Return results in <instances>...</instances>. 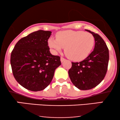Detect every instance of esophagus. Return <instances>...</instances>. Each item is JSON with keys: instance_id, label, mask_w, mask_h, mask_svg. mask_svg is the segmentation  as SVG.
I'll list each match as a JSON object with an SVG mask.
<instances>
[{"instance_id": "34e87169", "label": "esophagus", "mask_w": 120, "mask_h": 120, "mask_svg": "<svg viewBox=\"0 0 120 120\" xmlns=\"http://www.w3.org/2000/svg\"><path fill=\"white\" fill-rule=\"evenodd\" d=\"M60 60H61V63H63V62H64L65 60V59L63 58V57H61V58H60Z\"/></svg>"}]
</instances>
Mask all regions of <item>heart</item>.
<instances>
[{"instance_id":"b5f03b06","label":"heart","mask_w":120,"mask_h":120,"mask_svg":"<svg viewBox=\"0 0 120 120\" xmlns=\"http://www.w3.org/2000/svg\"><path fill=\"white\" fill-rule=\"evenodd\" d=\"M48 43L55 52L61 51L65 47V53L68 58L79 61L90 54L94 46L95 39L89 33L65 30L56 34V39L49 38Z\"/></svg>"}]
</instances>
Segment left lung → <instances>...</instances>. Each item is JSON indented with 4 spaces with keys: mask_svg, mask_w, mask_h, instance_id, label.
Returning a JSON list of instances; mask_svg holds the SVG:
<instances>
[{
    "mask_svg": "<svg viewBox=\"0 0 120 120\" xmlns=\"http://www.w3.org/2000/svg\"><path fill=\"white\" fill-rule=\"evenodd\" d=\"M86 30L94 37V49L83 61L71 62L72 65L68 71L71 82L81 90H90L103 81L109 61V50L104 40L98 34Z\"/></svg>",
    "mask_w": 120,
    "mask_h": 120,
    "instance_id": "obj_1",
    "label": "left lung"
}]
</instances>
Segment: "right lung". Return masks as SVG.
<instances>
[{
    "label": "right lung",
    "instance_id": "obj_1",
    "mask_svg": "<svg viewBox=\"0 0 120 120\" xmlns=\"http://www.w3.org/2000/svg\"><path fill=\"white\" fill-rule=\"evenodd\" d=\"M51 31L38 30L19 40L12 50L11 65L17 82L27 90H44L51 82L60 57L52 55L48 46Z\"/></svg>",
    "mask_w": 120,
    "mask_h": 120
}]
</instances>
